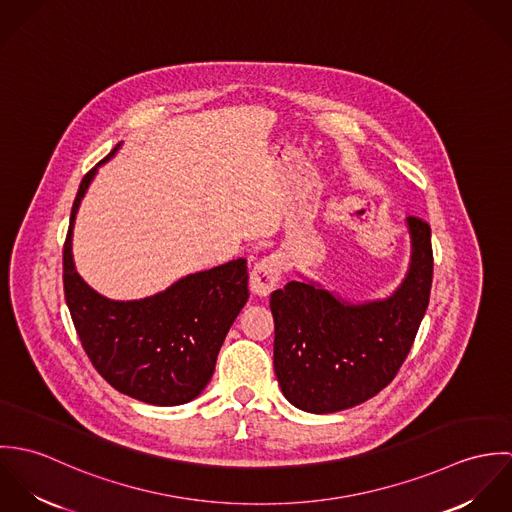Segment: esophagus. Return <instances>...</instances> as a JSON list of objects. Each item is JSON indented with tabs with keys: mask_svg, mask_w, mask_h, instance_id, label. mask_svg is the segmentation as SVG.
Masks as SVG:
<instances>
[{
	"mask_svg": "<svg viewBox=\"0 0 512 512\" xmlns=\"http://www.w3.org/2000/svg\"><path fill=\"white\" fill-rule=\"evenodd\" d=\"M280 278H282L280 258L274 254L266 256L260 262H256L250 272V290L260 297H266L278 288Z\"/></svg>",
	"mask_w": 512,
	"mask_h": 512,
	"instance_id": "esophagus-1",
	"label": "esophagus"
}]
</instances>
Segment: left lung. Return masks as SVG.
<instances>
[{
    "label": "left lung",
    "instance_id": "8db88e82",
    "mask_svg": "<svg viewBox=\"0 0 512 512\" xmlns=\"http://www.w3.org/2000/svg\"><path fill=\"white\" fill-rule=\"evenodd\" d=\"M412 256L400 288L386 299L349 303L311 284L270 295L274 370L295 408L331 414L376 396L406 361L430 303L432 228L406 219Z\"/></svg>",
    "mask_w": 512,
    "mask_h": 512
}]
</instances>
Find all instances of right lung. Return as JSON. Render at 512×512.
Wrapping results in <instances>:
<instances>
[{
  "label": "right lung",
  "mask_w": 512,
  "mask_h": 512,
  "mask_svg": "<svg viewBox=\"0 0 512 512\" xmlns=\"http://www.w3.org/2000/svg\"><path fill=\"white\" fill-rule=\"evenodd\" d=\"M98 165L80 181L63 248L74 329L90 363L118 392L153 406L191 402L209 384L222 341L248 299L246 260L191 274L140 301H112L94 292L76 274L71 246L76 211Z\"/></svg>",
  "instance_id": "obj_1"
}]
</instances>
